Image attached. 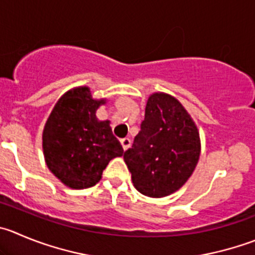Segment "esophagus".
<instances>
[{
  "label": "esophagus",
  "mask_w": 255,
  "mask_h": 255,
  "mask_svg": "<svg viewBox=\"0 0 255 255\" xmlns=\"http://www.w3.org/2000/svg\"><path fill=\"white\" fill-rule=\"evenodd\" d=\"M121 142V146H123L124 150H128L130 147V145H131V140L129 139V137H125V139H121L120 140Z\"/></svg>",
  "instance_id": "obj_1"
}]
</instances>
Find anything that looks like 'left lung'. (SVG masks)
<instances>
[{
  "mask_svg": "<svg viewBox=\"0 0 255 255\" xmlns=\"http://www.w3.org/2000/svg\"><path fill=\"white\" fill-rule=\"evenodd\" d=\"M200 136L195 121L180 101L165 93L147 99L141 130L124 152L137 191L164 198L188 181L200 156Z\"/></svg>",
  "mask_w": 255,
  "mask_h": 255,
  "instance_id": "1",
  "label": "left lung"
}]
</instances>
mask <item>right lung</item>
Here are the masks:
<instances>
[{"label":"right lung","mask_w":255,"mask_h":255,"mask_svg":"<svg viewBox=\"0 0 255 255\" xmlns=\"http://www.w3.org/2000/svg\"><path fill=\"white\" fill-rule=\"evenodd\" d=\"M106 99H94L87 86L69 90L53 106L42 131L47 168L71 189L91 188L100 181L111 159L123 156L110 121L96 118Z\"/></svg>","instance_id":"1"}]
</instances>
